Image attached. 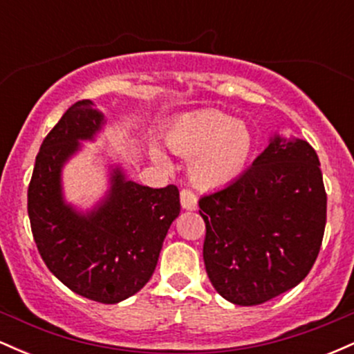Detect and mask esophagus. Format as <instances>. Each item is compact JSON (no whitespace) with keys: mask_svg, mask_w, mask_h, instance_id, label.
Masks as SVG:
<instances>
[{"mask_svg":"<svg viewBox=\"0 0 354 354\" xmlns=\"http://www.w3.org/2000/svg\"><path fill=\"white\" fill-rule=\"evenodd\" d=\"M180 198H181V206L185 209L193 211V209L198 208V198H196V194H194L191 189H188V188L181 189Z\"/></svg>","mask_w":354,"mask_h":354,"instance_id":"1","label":"esophagus"}]
</instances>
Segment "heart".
Wrapping results in <instances>:
<instances>
[{"label": "heart", "mask_w": 354, "mask_h": 354, "mask_svg": "<svg viewBox=\"0 0 354 354\" xmlns=\"http://www.w3.org/2000/svg\"><path fill=\"white\" fill-rule=\"evenodd\" d=\"M168 145L191 158V178L201 186H221L245 169L253 138L243 123L219 111L185 116L171 126Z\"/></svg>", "instance_id": "1"}]
</instances>
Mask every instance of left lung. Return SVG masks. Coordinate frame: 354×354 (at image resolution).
Returning <instances> with one entry per match:
<instances>
[{
	"label": "left lung",
	"instance_id": "left-lung-1",
	"mask_svg": "<svg viewBox=\"0 0 354 354\" xmlns=\"http://www.w3.org/2000/svg\"><path fill=\"white\" fill-rule=\"evenodd\" d=\"M198 205L206 273L231 303L270 301L301 283L318 258L326 191L306 141L276 136L241 176Z\"/></svg>",
	"mask_w": 354,
	"mask_h": 354
}]
</instances>
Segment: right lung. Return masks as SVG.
<instances>
[{"mask_svg": "<svg viewBox=\"0 0 354 354\" xmlns=\"http://www.w3.org/2000/svg\"><path fill=\"white\" fill-rule=\"evenodd\" d=\"M103 115L91 100L66 109L48 133L28 186V216L44 265L64 286L93 301L115 304L129 298L151 278L161 246L180 214L174 185L148 188L113 173L108 198L93 213L80 214L64 205L59 173L91 140Z\"/></svg>", "mask_w": 354, "mask_h": 354, "instance_id": "1", "label": "right lung"}]
</instances>
